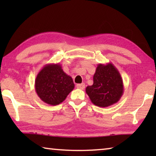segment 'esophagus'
Listing matches in <instances>:
<instances>
[{"label": "esophagus", "mask_w": 156, "mask_h": 156, "mask_svg": "<svg viewBox=\"0 0 156 156\" xmlns=\"http://www.w3.org/2000/svg\"><path fill=\"white\" fill-rule=\"evenodd\" d=\"M76 87H77L78 89H84V87H85V84H84V83H81V84H76Z\"/></svg>", "instance_id": "obj_1"}]
</instances>
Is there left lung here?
I'll list each match as a JSON object with an SVG mask.
<instances>
[{
	"label": "left lung",
	"mask_w": 156,
	"mask_h": 156,
	"mask_svg": "<svg viewBox=\"0 0 156 156\" xmlns=\"http://www.w3.org/2000/svg\"><path fill=\"white\" fill-rule=\"evenodd\" d=\"M86 93L92 103L100 107H107L119 101L124 93L123 81L112 63L97 66L94 84L87 87Z\"/></svg>",
	"instance_id": "obj_1"
}]
</instances>
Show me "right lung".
Here are the masks:
<instances>
[{
  "instance_id": "obj_1",
  "label": "right lung",
  "mask_w": 156,
  "mask_h": 156,
  "mask_svg": "<svg viewBox=\"0 0 156 156\" xmlns=\"http://www.w3.org/2000/svg\"><path fill=\"white\" fill-rule=\"evenodd\" d=\"M74 87L72 78L64 72L59 63L44 66L35 80L37 95L50 105L62 102Z\"/></svg>"
}]
</instances>
